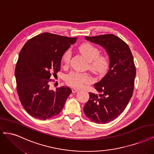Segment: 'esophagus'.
I'll list each match as a JSON object with an SVG mask.
<instances>
[{
    "label": "esophagus",
    "instance_id": "1",
    "mask_svg": "<svg viewBox=\"0 0 154 154\" xmlns=\"http://www.w3.org/2000/svg\"><path fill=\"white\" fill-rule=\"evenodd\" d=\"M72 91L73 93H76V92H78L79 91V89H77V88H73L72 89Z\"/></svg>",
    "mask_w": 154,
    "mask_h": 154
}]
</instances>
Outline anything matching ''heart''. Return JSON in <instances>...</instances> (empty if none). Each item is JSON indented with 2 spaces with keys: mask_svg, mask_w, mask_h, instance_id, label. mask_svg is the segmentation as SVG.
<instances>
[{
  "mask_svg": "<svg viewBox=\"0 0 154 154\" xmlns=\"http://www.w3.org/2000/svg\"><path fill=\"white\" fill-rule=\"evenodd\" d=\"M79 51L89 62L91 69L97 73H102L106 69L108 66V59L104 55H99V50L94 45L85 43L78 48ZM71 53L66 51L62 57V62L65 66L69 62ZM93 81L91 76L87 73L71 72L66 76V83L72 87L81 88L85 85L91 83Z\"/></svg>",
  "mask_w": 154,
  "mask_h": 154,
  "instance_id": "obj_1",
  "label": "heart"
}]
</instances>
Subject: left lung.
Wrapping results in <instances>:
<instances>
[{"label":"left lung","instance_id":"obj_1","mask_svg":"<svg viewBox=\"0 0 154 154\" xmlns=\"http://www.w3.org/2000/svg\"><path fill=\"white\" fill-rule=\"evenodd\" d=\"M103 46L109 58L108 72L94 84L98 94L90 92L83 108L87 117L97 124H106L116 119L128 106L133 94L136 67L129 46L113 34L85 37Z\"/></svg>","mask_w":154,"mask_h":154}]
</instances>
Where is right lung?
<instances>
[{
    "label": "right lung",
    "mask_w": 154,
    "mask_h": 154,
    "mask_svg": "<svg viewBox=\"0 0 154 154\" xmlns=\"http://www.w3.org/2000/svg\"><path fill=\"white\" fill-rule=\"evenodd\" d=\"M77 38L45 32L29 39L21 50L14 75L17 92L25 111L32 116L46 120L59 115L72 91L50 88V77L60 71L62 57Z\"/></svg>",
    "instance_id": "obj_1"
}]
</instances>
